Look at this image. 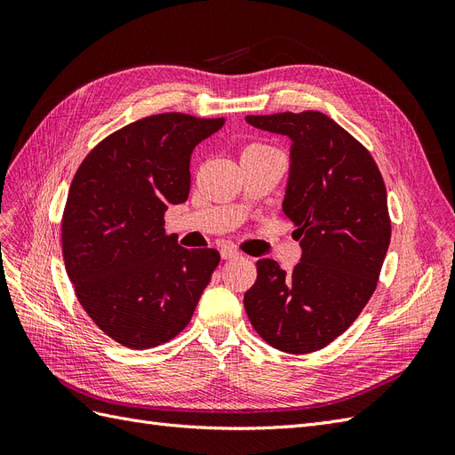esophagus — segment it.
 <instances>
[{
    "instance_id": "obj_1",
    "label": "esophagus",
    "mask_w": 455,
    "mask_h": 455,
    "mask_svg": "<svg viewBox=\"0 0 455 455\" xmlns=\"http://www.w3.org/2000/svg\"><path fill=\"white\" fill-rule=\"evenodd\" d=\"M220 256H222V259H235L241 258L243 254L237 249H233V246H224V249L220 251Z\"/></svg>"
}]
</instances>
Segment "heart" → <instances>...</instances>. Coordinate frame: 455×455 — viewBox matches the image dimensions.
Listing matches in <instances>:
<instances>
[{"label":"heart","mask_w":455,"mask_h":455,"mask_svg":"<svg viewBox=\"0 0 455 455\" xmlns=\"http://www.w3.org/2000/svg\"><path fill=\"white\" fill-rule=\"evenodd\" d=\"M254 148H264V146H259V144H251V146H246V148H244V151H249V149H254Z\"/></svg>","instance_id":"b5f03b06"}]
</instances>
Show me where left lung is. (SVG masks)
Returning <instances> with one entry per match:
<instances>
[{
    "label": "left lung",
    "mask_w": 455,
    "mask_h": 455,
    "mask_svg": "<svg viewBox=\"0 0 455 455\" xmlns=\"http://www.w3.org/2000/svg\"><path fill=\"white\" fill-rule=\"evenodd\" d=\"M246 123L292 140L283 211L298 228L301 259L292 273L258 259L244 309L271 347L319 351L376 291L391 241L387 191L370 151L321 112L246 116Z\"/></svg>",
    "instance_id": "obj_1"
}]
</instances>
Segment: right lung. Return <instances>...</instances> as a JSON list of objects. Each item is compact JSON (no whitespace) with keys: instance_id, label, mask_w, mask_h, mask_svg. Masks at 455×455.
<instances>
[{"instance_id":"obj_1","label":"right lung","mask_w":455,"mask_h":455,"mask_svg":"<svg viewBox=\"0 0 455 455\" xmlns=\"http://www.w3.org/2000/svg\"><path fill=\"white\" fill-rule=\"evenodd\" d=\"M226 119L159 114L131 123L79 164L62 214V254L79 304L131 349L172 339L220 264L164 235V212L189 196L194 148Z\"/></svg>"}]
</instances>
